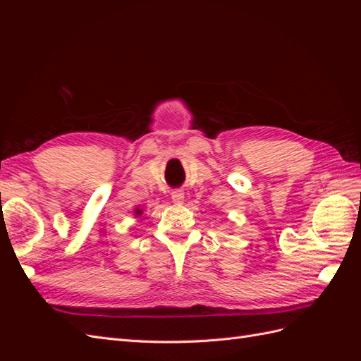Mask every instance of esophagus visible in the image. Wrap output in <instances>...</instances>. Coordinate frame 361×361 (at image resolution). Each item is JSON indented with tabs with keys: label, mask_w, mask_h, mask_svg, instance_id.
Returning a JSON list of instances; mask_svg holds the SVG:
<instances>
[{
	"label": "esophagus",
	"mask_w": 361,
	"mask_h": 361,
	"mask_svg": "<svg viewBox=\"0 0 361 361\" xmlns=\"http://www.w3.org/2000/svg\"><path fill=\"white\" fill-rule=\"evenodd\" d=\"M171 200L174 204H182L185 200V195L182 191H173L171 192Z\"/></svg>",
	"instance_id": "obj_1"
}]
</instances>
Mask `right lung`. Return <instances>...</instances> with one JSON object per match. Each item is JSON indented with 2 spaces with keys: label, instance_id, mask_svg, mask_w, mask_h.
Masks as SVG:
<instances>
[{
  "label": "right lung",
  "instance_id": "obj_1",
  "mask_svg": "<svg viewBox=\"0 0 361 361\" xmlns=\"http://www.w3.org/2000/svg\"><path fill=\"white\" fill-rule=\"evenodd\" d=\"M141 214H143V209H140V207H137L135 212H134V215H135V216H140Z\"/></svg>",
  "mask_w": 361,
  "mask_h": 361
}]
</instances>
